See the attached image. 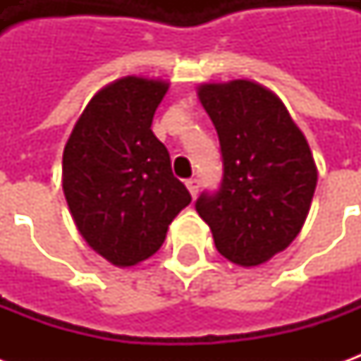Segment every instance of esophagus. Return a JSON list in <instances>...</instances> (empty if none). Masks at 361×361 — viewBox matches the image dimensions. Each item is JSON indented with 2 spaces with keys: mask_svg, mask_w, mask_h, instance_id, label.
I'll return each mask as SVG.
<instances>
[{
  "mask_svg": "<svg viewBox=\"0 0 361 361\" xmlns=\"http://www.w3.org/2000/svg\"><path fill=\"white\" fill-rule=\"evenodd\" d=\"M185 185H188L191 197H195L197 191H199V180H197V178H191V180L185 181Z\"/></svg>",
  "mask_w": 361,
  "mask_h": 361,
  "instance_id": "obj_1",
  "label": "esophagus"
}]
</instances>
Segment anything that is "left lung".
Instances as JSON below:
<instances>
[{
  "mask_svg": "<svg viewBox=\"0 0 361 361\" xmlns=\"http://www.w3.org/2000/svg\"><path fill=\"white\" fill-rule=\"evenodd\" d=\"M197 96L219 133L224 178L195 209L234 265L259 267L300 234L317 185L302 129L271 89L250 79L201 82Z\"/></svg>",
  "mask_w": 361,
  "mask_h": 361,
  "instance_id": "obj_1",
  "label": "left lung"
}]
</instances>
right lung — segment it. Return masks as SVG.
<instances>
[{
	"label": "right lung",
	"mask_w": 361,
	"mask_h": 361,
	"mask_svg": "<svg viewBox=\"0 0 361 361\" xmlns=\"http://www.w3.org/2000/svg\"><path fill=\"white\" fill-rule=\"evenodd\" d=\"M170 82L127 75L98 90L63 149V193L90 250L114 267L154 255L191 203L152 118Z\"/></svg>",
	"instance_id": "right-lung-1"
}]
</instances>
